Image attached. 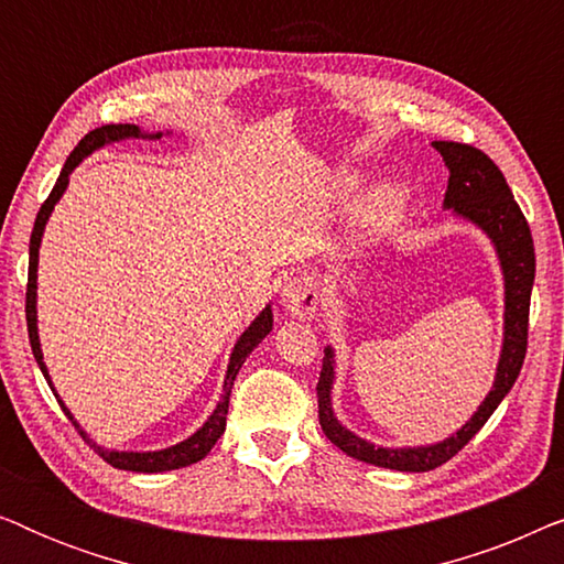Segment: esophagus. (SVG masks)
Instances as JSON below:
<instances>
[{"label": "esophagus", "instance_id": "1", "mask_svg": "<svg viewBox=\"0 0 564 564\" xmlns=\"http://www.w3.org/2000/svg\"><path fill=\"white\" fill-rule=\"evenodd\" d=\"M282 307L292 318L311 321L318 313V284L307 276L290 280L282 290Z\"/></svg>", "mask_w": 564, "mask_h": 564}]
</instances>
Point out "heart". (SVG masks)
<instances>
[{
  "label": "heart",
  "mask_w": 564,
  "mask_h": 564,
  "mask_svg": "<svg viewBox=\"0 0 564 564\" xmlns=\"http://www.w3.org/2000/svg\"><path fill=\"white\" fill-rule=\"evenodd\" d=\"M359 187V176L351 172H341L330 182V195L338 203L349 199L354 189ZM408 203V189L398 182H384L377 184L375 189H369L365 197L359 199L357 210H354V238L357 241H369L377 234H382L384 228H390L392 223L400 218L403 207Z\"/></svg>",
  "instance_id": "heart-1"
}]
</instances>
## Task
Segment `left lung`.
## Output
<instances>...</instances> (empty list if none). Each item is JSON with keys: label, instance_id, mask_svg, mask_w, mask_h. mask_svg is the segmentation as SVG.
<instances>
[{"label": "left lung", "instance_id": "8db88e82", "mask_svg": "<svg viewBox=\"0 0 564 564\" xmlns=\"http://www.w3.org/2000/svg\"><path fill=\"white\" fill-rule=\"evenodd\" d=\"M431 145L442 153L444 166L449 169L444 210L480 228L496 249L500 274H503V346H500L496 380H492V388L482 403L477 405L473 419L457 429V434L436 444L421 446H377L346 429L334 411L336 351L334 346L323 349L326 357H323L318 380V415L323 434L349 457L375 467L398 469V473H429V469L449 462L485 426V421L500 405V400L511 392L516 377L521 372L523 357H527L529 303L536 272L529 223L523 218L521 207L516 205L503 172L473 145L452 141H434Z\"/></svg>", "mask_w": 564, "mask_h": 564}]
</instances>
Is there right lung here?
I'll list each match as a JSON object with an SVG mask.
<instances>
[{"label":"right lung","mask_w":564,"mask_h":564,"mask_svg":"<svg viewBox=\"0 0 564 564\" xmlns=\"http://www.w3.org/2000/svg\"><path fill=\"white\" fill-rule=\"evenodd\" d=\"M161 135H169L166 133H145L138 126H102L97 130H91L79 141V145L72 151V156L66 159L64 169H61L58 180H56V187L45 199L41 213H37L35 218V226H33V236H30V269H28V300H25V315H28V334H30V346H33V354H35V361L37 367H41V372L45 380H48L53 395L58 398V405L64 408V413L68 415V421L74 423L76 429H79V434L84 436V442L89 446H95V452L102 457L105 462H110L112 467L118 469H128V473H145V475H153V473H169V469H180V467H187V465H195L203 457H207V452L213 449L215 442H218L223 431H226V415H228V403H230V390H234V382H236V375L238 369L243 367V361L249 354L257 349L261 344V338H264L269 330H272V323H274V313H272V305H267L264 311H261L257 318L249 323V328L243 330L241 336H238V341L234 346V351H230V359H228V369H226V380H223V392H220V400L218 405H215V411L207 415V421L199 426L195 434L184 438V442L174 444V446H166V449H156V452H126V449H107V446H99L95 438H89L87 431L79 426V421L74 419V413L68 411L64 400L53 388V380L48 375V367H45L43 361V349H41V336H37V251H41V241H43V234H45V223H48L53 207L58 205V199L64 197V192L68 187V176L76 166L82 164L84 159L89 156V153H95L99 149H105V145L110 143H120V141H130V138H149V141H156Z\"/></svg>","instance_id":"add662e5"}]
</instances>
